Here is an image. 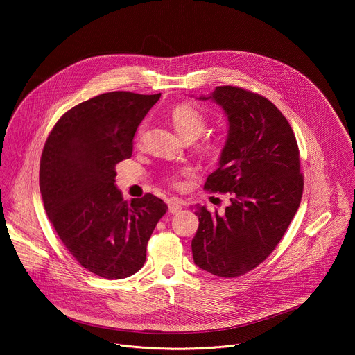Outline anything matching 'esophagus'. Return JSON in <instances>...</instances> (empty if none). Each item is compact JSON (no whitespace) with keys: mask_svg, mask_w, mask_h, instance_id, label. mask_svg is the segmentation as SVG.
<instances>
[{"mask_svg":"<svg viewBox=\"0 0 355 355\" xmlns=\"http://www.w3.org/2000/svg\"><path fill=\"white\" fill-rule=\"evenodd\" d=\"M184 207V202L180 200H170L169 211L171 214H178Z\"/></svg>","mask_w":355,"mask_h":355,"instance_id":"obj_1","label":"esophagus"}]
</instances>
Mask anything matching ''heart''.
Segmentation results:
<instances>
[{"instance_id":"b5f03b06","label":"heart","mask_w":355,"mask_h":355,"mask_svg":"<svg viewBox=\"0 0 355 355\" xmlns=\"http://www.w3.org/2000/svg\"><path fill=\"white\" fill-rule=\"evenodd\" d=\"M170 116L175 130L182 138H185L186 141L187 139L193 141L198 138L206 129V123H207L206 116L201 110V107L194 102L184 101L177 103L171 109ZM145 130H146V122H142L137 129V135H135L137 141L142 139ZM222 150H223V145L220 139L214 137H205L197 145V152L210 159L218 158L222 154Z\"/></svg>"}]
</instances>
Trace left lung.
Masks as SVG:
<instances>
[{"label":"left lung","mask_w":355,"mask_h":355,"mask_svg":"<svg viewBox=\"0 0 355 355\" xmlns=\"http://www.w3.org/2000/svg\"><path fill=\"white\" fill-rule=\"evenodd\" d=\"M223 107L229 135L220 166L205 184L229 193L223 214L196 210L198 230L191 252L198 268L234 278L261 265L277 248L304 193V174L294 132L266 97L238 86H217L210 97Z\"/></svg>","instance_id":"8db88e82"}]
</instances>
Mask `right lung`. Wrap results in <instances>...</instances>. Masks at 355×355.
<instances>
[{"label": "right lung", "instance_id": "1", "mask_svg": "<svg viewBox=\"0 0 355 355\" xmlns=\"http://www.w3.org/2000/svg\"><path fill=\"white\" fill-rule=\"evenodd\" d=\"M110 92L61 116L40 161L46 214L69 253L86 270L121 279L139 270L148 241L168 205L150 193L123 201L116 165L132 157L138 125L159 100Z\"/></svg>", "mask_w": 355, "mask_h": 355}]
</instances>
